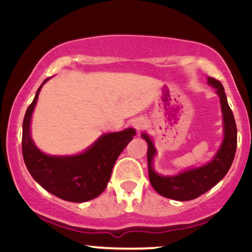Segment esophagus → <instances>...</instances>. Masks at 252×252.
Masks as SVG:
<instances>
[{"label": "esophagus", "mask_w": 252, "mask_h": 252, "mask_svg": "<svg viewBox=\"0 0 252 252\" xmlns=\"http://www.w3.org/2000/svg\"><path fill=\"white\" fill-rule=\"evenodd\" d=\"M144 126H146V121H144V118H136V120H134V126L136 130H141Z\"/></svg>", "instance_id": "obj_1"}]
</instances>
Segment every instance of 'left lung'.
<instances>
[{
    "label": "left lung",
    "mask_w": 252,
    "mask_h": 252,
    "mask_svg": "<svg viewBox=\"0 0 252 252\" xmlns=\"http://www.w3.org/2000/svg\"><path fill=\"white\" fill-rule=\"evenodd\" d=\"M209 85L216 89L220 99L222 114V131L224 140L218 152L209 163L200 167H194L176 175H160L153 168V161L156 155V148L148 134L142 132V138L148 143L147 160H148L149 181L153 189L164 198L178 201H187L198 198L205 192L216 186L226 175L233 162L237 148V126L232 110L228 106L224 88L219 80L207 77Z\"/></svg>",
    "instance_id": "8db88e82"
}]
</instances>
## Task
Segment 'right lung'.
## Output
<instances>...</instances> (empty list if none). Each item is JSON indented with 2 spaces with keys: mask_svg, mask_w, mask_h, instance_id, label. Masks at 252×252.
Wrapping results in <instances>:
<instances>
[{
  "mask_svg": "<svg viewBox=\"0 0 252 252\" xmlns=\"http://www.w3.org/2000/svg\"><path fill=\"white\" fill-rule=\"evenodd\" d=\"M26 111L22 124V155L28 172L42 189L66 201L84 202L97 198L106 189L112 168L126 144L136 135L128 128L104 134L77 155L57 156L42 153L31 136V121L42 85Z\"/></svg>",
  "mask_w": 252,
  "mask_h": 252,
  "instance_id": "1",
  "label": "right lung"
}]
</instances>
